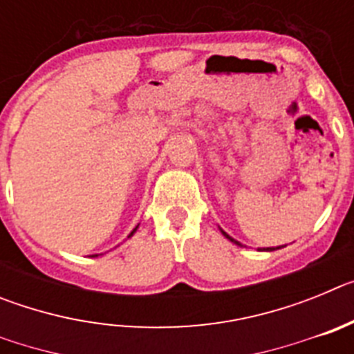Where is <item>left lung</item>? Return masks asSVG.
<instances>
[{"instance_id":"obj_1","label":"left lung","mask_w":354,"mask_h":354,"mask_svg":"<svg viewBox=\"0 0 354 354\" xmlns=\"http://www.w3.org/2000/svg\"><path fill=\"white\" fill-rule=\"evenodd\" d=\"M220 230H221V228H220ZM221 234H223V236L227 237L228 241H232L234 245H237V246H243V245H241V243H239V241H236V239H234V237H230V236H228V234L225 232V230H221ZM280 248H283V246H277V248H264V250L261 248V250H262V252H274V250H280Z\"/></svg>"}]
</instances>
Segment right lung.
I'll return each mask as SVG.
<instances>
[{
  "instance_id": "right-lung-1",
  "label": "right lung",
  "mask_w": 354,
  "mask_h": 354,
  "mask_svg": "<svg viewBox=\"0 0 354 354\" xmlns=\"http://www.w3.org/2000/svg\"><path fill=\"white\" fill-rule=\"evenodd\" d=\"M136 230H138V225H136V228H134L133 232H131V234H129V237H131V236H133V234H134V232H136ZM92 257H99V255H92Z\"/></svg>"
}]
</instances>
